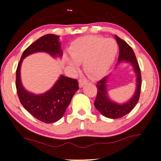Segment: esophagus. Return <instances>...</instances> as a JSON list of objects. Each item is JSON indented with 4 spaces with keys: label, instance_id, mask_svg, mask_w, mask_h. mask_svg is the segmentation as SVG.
I'll return each instance as SVG.
<instances>
[{
    "label": "esophagus",
    "instance_id": "esophagus-1",
    "mask_svg": "<svg viewBox=\"0 0 161 161\" xmlns=\"http://www.w3.org/2000/svg\"><path fill=\"white\" fill-rule=\"evenodd\" d=\"M87 83V80H86L85 78H80L79 80V85H80V87H82L83 85L86 84Z\"/></svg>",
    "mask_w": 161,
    "mask_h": 161
}]
</instances>
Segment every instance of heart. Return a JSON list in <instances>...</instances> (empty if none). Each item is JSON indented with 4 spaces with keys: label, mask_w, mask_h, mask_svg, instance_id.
<instances>
[{
    "label": "heart",
    "mask_w": 161,
    "mask_h": 161,
    "mask_svg": "<svg viewBox=\"0 0 161 161\" xmlns=\"http://www.w3.org/2000/svg\"><path fill=\"white\" fill-rule=\"evenodd\" d=\"M69 52L72 59L65 57L68 64L77 68L78 63H83L88 75L97 77L105 73L113 64L118 52V44L114 39L86 36L75 40Z\"/></svg>",
    "instance_id": "1"
}]
</instances>
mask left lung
I'll list each match as a JSON object with an SVG mask.
<instances>
[{"mask_svg":"<svg viewBox=\"0 0 161 161\" xmlns=\"http://www.w3.org/2000/svg\"><path fill=\"white\" fill-rule=\"evenodd\" d=\"M115 38L119 48L118 64L122 61L131 64L136 75V89L135 94L130 100L123 104H118L111 101L108 97L106 82L108 77L105 76L98 81L96 85L97 94L94 103V106L102 115L110 119H119L130 113L139 100L142 88V75L140 67L133 49L126 42L122 40L119 36H115Z\"/></svg>","mask_w":161,"mask_h":161,"instance_id":"1","label":"left lung"}]
</instances>
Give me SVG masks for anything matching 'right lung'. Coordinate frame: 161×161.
Here are the masks:
<instances>
[{"instance_id": "obj_1", "label": "right lung", "mask_w": 161, "mask_h": 161, "mask_svg": "<svg viewBox=\"0 0 161 161\" xmlns=\"http://www.w3.org/2000/svg\"><path fill=\"white\" fill-rule=\"evenodd\" d=\"M59 36L47 34L40 37L26 48L16 70V88L18 97L24 108L37 119L45 123L58 121L65 113L75 93L79 89L76 79L61 75L55 85L45 93L34 94L24 89L20 80V67L23 58L37 52H45L53 57L63 55Z\"/></svg>"}]
</instances>
